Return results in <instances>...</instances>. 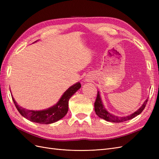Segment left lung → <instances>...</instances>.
<instances>
[{
  "mask_svg": "<svg viewBox=\"0 0 159 159\" xmlns=\"http://www.w3.org/2000/svg\"><path fill=\"white\" fill-rule=\"evenodd\" d=\"M147 102H148V99H147L145 101V102L143 103L141 107H139V109H137L136 111H134L131 115H127V116L119 117L110 113L109 112L107 111V110L105 108L102 102V98H101L99 91H98L97 98H96L95 102L94 103V109H95V113L97 114L98 116L100 118L105 120V121L111 122V123H121V122L128 121V120H130V119H132L133 118L135 117L136 116H137V115L140 114L143 111V109H145Z\"/></svg>",
  "mask_w": 159,
  "mask_h": 159,
  "instance_id": "8db88e82",
  "label": "left lung"
}]
</instances>
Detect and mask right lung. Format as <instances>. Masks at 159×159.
<instances>
[{"label":"right lung","instance_id":"obj_1","mask_svg":"<svg viewBox=\"0 0 159 159\" xmlns=\"http://www.w3.org/2000/svg\"><path fill=\"white\" fill-rule=\"evenodd\" d=\"M80 88L81 84L80 82H77L70 86L61 95L56 104L51 107L40 111L26 109L19 106L12 97V98L17 110L22 116L32 122L48 125L59 121L65 116L68 111L69 99Z\"/></svg>","mask_w":159,"mask_h":159}]
</instances>
